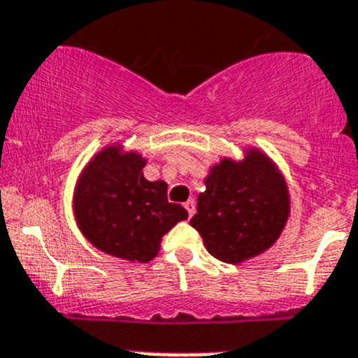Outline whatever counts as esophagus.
Here are the masks:
<instances>
[{
	"label": "esophagus",
	"instance_id": "1",
	"mask_svg": "<svg viewBox=\"0 0 358 358\" xmlns=\"http://www.w3.org/2000/svg\"><path fill=\"white\" fill-rule=\"evenodd\" d=\"M185 208H186V211H188L189 217H194L195 210H197V208H195V201H194V199H189V201H186L185 202Z\"/></svg>",
	"mask_w": 358,
	"mask_h": 358
}]
</instances>
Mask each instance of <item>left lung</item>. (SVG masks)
<instances>
[{
  "mask_svg": "<svg viewBox=\"0 0 358 358\" xmlns=\"http://www.w3.org/2000/svg\"><path fill=\"white\" fill-rule=\"evenodd\" d=\"M192 226L224 264L252 260L280 238L290 217L289 185L274 159L256 147L242 157H220L204 177Z\"/></svg>",
  "mask_w": 358,
  "mask_h": 358,
  "instance_id": "1",
  "label": "left lung"
}]
</instances>
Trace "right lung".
Masks as SVG:
<instances>
[{"mask_svg": "<svg viewBox=\"0 0 358 358\" xmlns=\"http://www.w3.org/2000/svg\"><path fill=\"white\" fill-rule=\"evenodd\" d=\"M147 157L120 141L93 154L73 189V215L98 251L127 262L154 260L163 236L188 211L166 199L169 185L143 176Z\"/></svg>", "mask_w": 358, "mask_h": 358, "instance_id": "obj_1", "label": "right lung"}]
</instances>
